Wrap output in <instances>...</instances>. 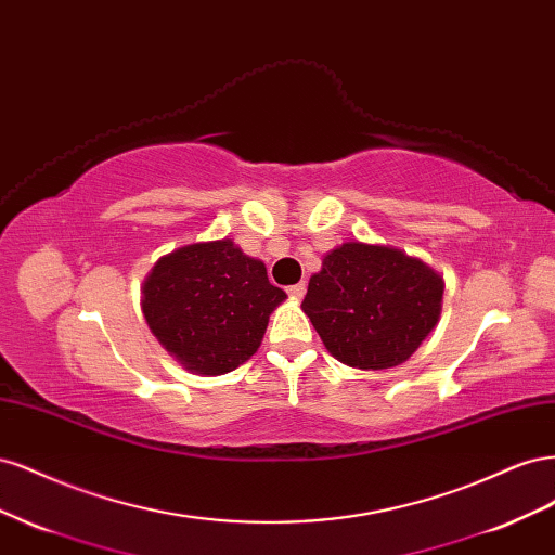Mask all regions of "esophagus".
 Masks as SVG:
<instances>
[{
  "instance_id": "1",
  "label": "esophagus",
  "mask_w": 555,
  "mask_h": 555,
  "mask_svg": "<svg viewBox=\"0 0 555 555\" xmlns=\"http://www.w3.org/2000/svg\"><path fill=\"white\" fill-rule=\"evenodd\" d=\"M287 294L292 296V298H304L306 296V282H298V284H292V287H287Z\"/></svg>"
}]
</instances>
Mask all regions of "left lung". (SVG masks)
<instances>
[{"instance_id":"8db88e82","label":"left lung","mask_w":555,"mask_h":555,"mask_svg":"<svg viewBox=\"0 0 555 555\" xmlns=\"http://www.w3.org/2000/svg\"><path fill=\"white\" fill-rule=\"evenodd\" d=\"M442 294V278L422 259L354 241L328 251L300 308L335 359L384 371L405 363L428 338Z\"/></svg>"}]
</instances>
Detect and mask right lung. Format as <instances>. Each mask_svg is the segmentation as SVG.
<instances>
[{"instance_id": "1", "label": "right lung", "mask_w": 555, "mask_h": 555, "mask_svg": "<svg viewBox=\"0 0 555 555\" xmlns=\"http://www.w3.org/2000/svg\"><path fill=\"white\" fill-rule=\"evenodd\" d=\"M141 292L150 331L196 375L236 371L259 349L268 317L287 298L268 282L266 266L229 238L173 249Z\"/></svg>"}]
</instances>
